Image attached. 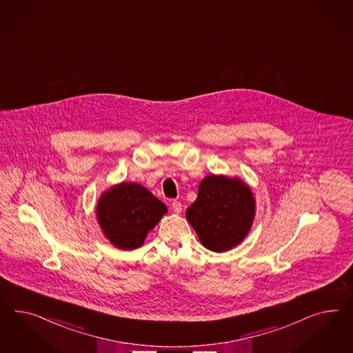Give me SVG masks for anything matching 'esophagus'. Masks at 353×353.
<instances>
[{
	"mask_svg": "<svg viewBox=\"0 0 353 353\" xmlns=\"http://www.w3.org/2000/svg\"><path fill=\"white\" fill-rule=\"evenodd\" d=\"M172 210L174 213H180L182 210V204L179 201H172Z\"/></svg>",
	"mask_w": 353,
	"mask_h": 353,
	"instance_id": "34e87169",
	"label": "esophagus"
}]
</instances>
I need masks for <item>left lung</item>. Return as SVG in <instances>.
Wrapping results in <instances>:
<instances>
[{
	"instance_id": "left-lung-1",
	"label": "left lung",
	"mask_w": 353,
	"mask_h": 353,
	"mask_svg": "<svg viewBox=\"0 0 353 353\" xmlns=\"http://www.w3.org/2000/svg\"><path fill=\"white\" fill-rule=\"evenodd\" d=\"M254 210V198L244 182L210 174L201 182L186 219L201 244L219 253L236 247L247 236Z\"/></svg>"
}]
</instances>
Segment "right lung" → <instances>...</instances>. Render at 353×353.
I'll return each instance as SVG.
<instances>
[{
  "instance_id": "obj_1",
  "label": "right lung",
  "mask_w": 353,
  "mask_h": 353,
  "mask_svg": "<svg viewBox=\"0 0 353 353\" xmlns=\"http://www.w3.org/2000/svg\"><path fill=\"white\" fill-rule=\"evenodd\" d=\"M165 212L167 207L150 191L127 182L103 194L96 208L105 236L125 250L141 247L146 234Z\"/></svg>"
}]
</instances>
